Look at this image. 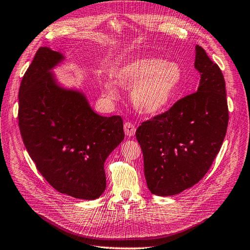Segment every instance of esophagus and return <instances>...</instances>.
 I'll use <instances>...</instances> for the list:
<instances>
[{"label":"esophagus","instance_id":"1","mask_svg":"<svg viewBox=\"0 0 250 250\" xmlns=\"http://www.w3.org/2000/svg\"><path fill=\"white\" fill-rule=\"evenodd\" d=\"M124 129H125V135H126V136H129V137L134 136L135 133H136V127H135V125L132 123H129V121L125 124Z\"/></svg>","mask_w":250,"mask_h":250}]
</instances>
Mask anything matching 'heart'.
<instances>
[{
    "mask_svg": "<svg viewBox=\"0 0 250 250\" xmlns=\"http://www.w3.org/2000/svg\"><path fill=\"white\" fill-rule=\"evenodd\" d=\"M113 80L102 83L104 96L110 101L119 97L117 84L131 88V102L142 115H157L166 111L179 90L183 71L174 62L156 58H138L113 71Z\"/></svg>",
    "mask_w": 250,
    "mask_h": 250,
    "instance_id": "1",
    "label": "heart"
}]
</instances>
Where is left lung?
Listing matches in <instances>:
<instances>
[{
  "label": "left lung",
  "mask_w": 250,
  "mask_h": 250,
  "mask_svg": "<svg viewBox=\"0 0 250 250\" xmlns=\"http://www.w3.org/2000/svg\"><path fill=\"white\" fill-rule=\"evenodd\" d=\"M195 68L200 73L197 92L142 123L136 131L147 188L156 196L180 194L200 181L226 135L228 106L224 76L198 45Z\"/></svg>",
  "instance_id": "8db88e82"
}]
</instances>
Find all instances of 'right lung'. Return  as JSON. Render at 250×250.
<instances>
[{
	"label": "right lung",
	"mask_w": 250,
	"mask_h": 250,
	"mask_svg": "<svg viewBox=\"0 0 250 250\" xmlns=\"http://www.w3.org/2000/svg\"><path fill=\"white\" fill-rule=\"evenodd\" d=\"M66 60L41 47L19 91V125L39 172L62 194L95 200L105 189L104 161L125 138L120 116L93 111L83 91L65 88L51 70Z\"/></svg>",
	"instance_id": "obj_1"
}]
</instances>
